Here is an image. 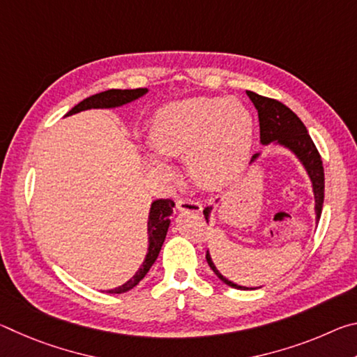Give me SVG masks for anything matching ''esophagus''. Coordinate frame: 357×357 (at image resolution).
<instances>
[{"instance_id":"obj_1","label":"esophagus","mask_w":357,"mask_h":357,"mask_svg":"<svg viewBox=\"0 0 357 357\" xmlns=\"http://www.w3.org/2000/svg\"><path fill=\"white\" fill-rule=\"evenodd\" d=\"M178 211H181V213H202L203 206L198 202H193V200H179L178 202Z\"/></svg>"}]
</instances>
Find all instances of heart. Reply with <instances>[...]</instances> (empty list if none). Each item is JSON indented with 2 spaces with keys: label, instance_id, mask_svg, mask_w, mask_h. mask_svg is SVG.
<instances>
[{
  "label": "heart",
  "instance_id": "1",
  "mask_svg": "<svg viewBox=\"0 0 357 357\" xmlns=\"http://www.w3.org/2000/svg\"><path fill=\"white\" fill-rule=\"evenodd\" d=\"M253 129L252 113L241 100L202 96L162 107L151 123L149 143L160 155H185L193 183L203 189L219 190L244 172ZM148 155L159 170L170 172L164 160Z\"/></svg>",
  "mask_w": 357,
  "mask_h": 357
}]
</instances>
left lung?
<instances>
[{"label":"left lung","instance_id":"1","mask_svg":"<svg viewBox=\"0 0 357 357\" xmlns=\"http://www.w3.org/2000/svg\"><path fill=\"white\" fill-rule=\"evenodd\" d=\"M250 100L255 105L258 112V121H259V142L264 146H280L291 153L296 159L299 160V164L304 167L312 183L313 197H315V219L317 222L321 217L323 202H324V170H323V162L321 155H319L315 143L312 142V137L307 132V128L304 123L298 118V114L289 110L287 105H283L282 102L275 99L264 98L253 91H247ZM261 157V153H257L252 155L250 165ZM214 206H206L203 211L206 222H209L211 213H213ZM206 261L209 268L214 271V274L225 283V285L236 288V289H257L249 287H241L238 283L228 280L227 277H223L219 269L215 268V264L211 258L209 250L206 252Z\"/></svg>","mask_w":357,"mask_h":357}]
</instances>
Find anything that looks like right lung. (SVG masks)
I'll list each match as a JSON object with an SVG mask.
<instances>
[{"label":"right lung","instance_id":"1","mask_svg":"<svg viewBox=\"0 0 357 357\" xmlns=\"http://www.w3.org/2000/svg\"><path fill=\"white\" fill-rule=\"evenodd\" d=\"M148 93V88H138V89H108V91L94 94L91 98H86L82 100L80 104H77L72 110L66 113V116L70 114L80 113L84 110H93V108H118L123 105H128L130 102L143 98ZM174 203L172 200H155L151 203L149 215H148V252L144 257L143 263L138 268L137 273L130 277V279L119 285L116 288L107 289V293L110 294H121L126 293L137 287L144 275L148 274L151 266L159 257V252L164 244L168 227H170V215L173 214Z\"/></svg>","mask_w":357,"mask_h":357}]
</instances>
